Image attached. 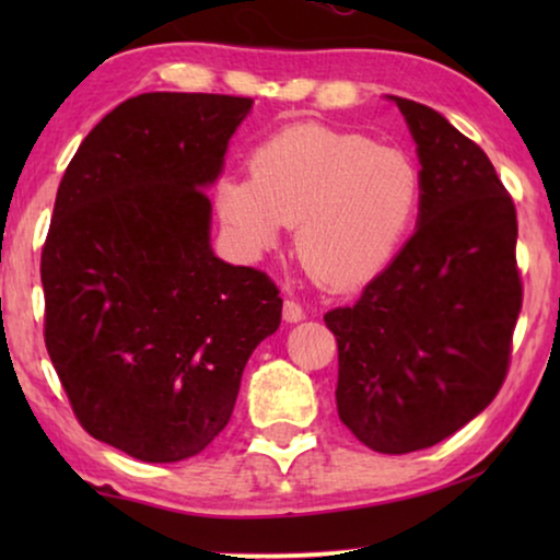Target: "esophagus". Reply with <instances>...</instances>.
<instances>
[{"instance_id": "34e87169", "label": "esophagus", "mask_w": 560, "mask_h": 560, "mask_svg": "<svg viewBox=\"0 0 560 560\" xmlns=\"http://www.w3.org/2000/svg\"><path fill=\"white\" fill-rule=\"evenodd\" d=\"M282 318H285V324H298V320H303L305 318L303 305L298 301H285L282 303Z\"/></svg>"}]
</instances>
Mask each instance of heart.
I'll list each match as a JSON object with an SVG mask.
<instances>
[{"instance_id": "heart-1", "label": "heart", "mask_w": 560, "mask_h": 560, "mask_svg": "<svg viewBox=\"0 0 560 560\" xmlns=\"http://www.w3.org/2000/svg\"><path fill=\"white\" fill-rule=\"evenodd\" d=\"M420 171L408 152L324 125H298L259 144L249 178L221 175L213 206L244 255L295 226L298 262L328 288L372 280L416 219Z\"/></svg>"}]
</instances>
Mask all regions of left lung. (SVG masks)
<instances>
[{
  "label": "left lung",
  "instance_id": "obj_1",
  "mask_svg": "<svg viewBox=\"0 0 560 560\" xmlns=\"http://www.w3.org/2000/svg\"><path fill=\"white\" fill-rule=\"evenodd\" d=\"M420 160L418 226L362 298L328 311L341 423L380 454L448 439L500 393L523 308L515 203L485 150L431 106L389 96Z\"/></svg>",
  "mask_w": 560,
  "mask_h": 560
}]
</instances>
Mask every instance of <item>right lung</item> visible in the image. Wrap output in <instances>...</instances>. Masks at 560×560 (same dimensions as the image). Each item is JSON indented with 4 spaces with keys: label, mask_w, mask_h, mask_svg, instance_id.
<instances>
[{
    "label": "right lung",
    "mask_w": 560,
    "mask_h": 560,
    "mask_svg": "<svg viewBox=\"0 0 560 560\" xmlns=\"http://www.w3.org/2000/svg\"><path fill=\"white\" fill-rule=\"evenodd\" d=\"M247 96L152 91L86 135L58 186L40 278L45 347L83 431L150 464L224 431L282 298L211 249L213 186Z\"/></svg>",
    "instance_id": "1"
}]
</instances>
